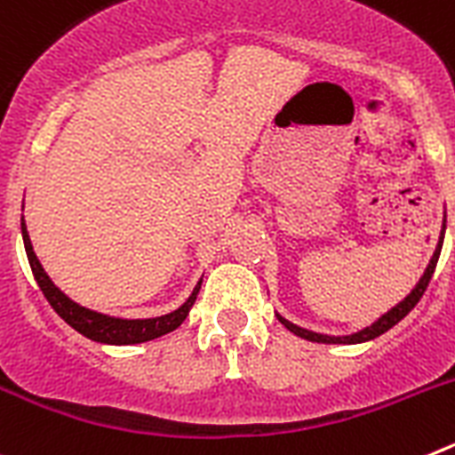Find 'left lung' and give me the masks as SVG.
Instances as JSON below:
<instances>
[{"label": "left lung", "instance_id": "obj_1", "mask_svg": "<svg viewBox=\"0 0 455 455\" xmlns=\"http://www.w3.org/2000/svg\"><path fill=\"white\" fill-rule=\"evenodd\" d=\"M442 235H444V230H442ZM442 239L444 236H440V243H437L435 248V255H433L431 264H428V268H426V273L421 275L419 284H417L412 291H410L408 299L401 300L396 307H392L387 312V315H383L380 319L376 321V323H371L369 328H364V331L355 332V335H348V337H328V335H319V332H309L305 331V328H299V325L289 323L287 319H283V316H277L280 319V323L284 325V328H289V331L293 332V335L303 337V339H309V341H319V344H360V341H369V339H376V337H380L383 332H387L389 328H394V325L399 323L401 319H403L405 315H410V309L415 307L417 303H419V299L424 296L426 287H428V283H431L433 273H435V267H437V259H440V251H442Z\"/></svg>", "mask_w": 455, "mask_h": 455}]
</instances>
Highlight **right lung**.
<instances>
[{
    "label": "right lung",
    "mask_w": 455,
    "mask_h": 455,
    "mask_svg": "<svg viewBox=\"0 0 455 455\" xmlns=\"http://www.w3.org/2000/svg\"><path fill=\"white\" fill-rule=\"evenodd\" d=\"M22 239H24V251L29 257L31 271H34L36 283H38L40 291L45 293L47 303L54 307V312L66 321L68 325H72L75 331L82 332L84 337L92 341H102V344H140V341H150L156 337L172 332L178 325H182V321L187 319L188 309L196 303V296L200 291V280L193 289V293L188 296L187 303L180 309L171 312L166 316H156V319H114V316L100 315V312H92V309L82 307V305L72 303L66 293L59 291L54 283H52L47 273L40 267L38 257H36L34 248H31V239L27 235V225L22 219Z\"/></svg>",
    "instance_id": "add662e5"
}]
</instances>
